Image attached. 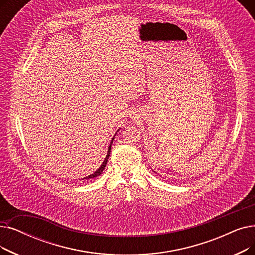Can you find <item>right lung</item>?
<instances>
[{"label":"right lung","mask_w":255,"mask_h":255,"mask_svg":"<svg viewBox=\"0 0 255 255\" xmlns=\"http://www.w3.org/2000/svg\"><path fill=\"white\" fill-rule=\"evenodd\" d=\"M114 139V138H113ZM112 145H113V140H112V142H110V145H109V148H108V152H107V155H106V158H105V160L103 161V163H102V165L100 168H99L94 174H92V175H90V176H87V177H85L84 179H91V178H95V177H97V176H99V175H101L102 174V172H103V170L105 169V167H106V164H107V160H108V158H109V155H110V150H112Z\"/></svg>","instance_id":"1"}]
</instances>
